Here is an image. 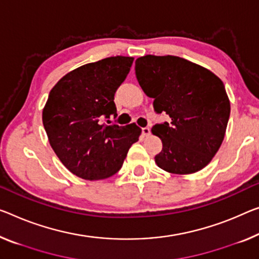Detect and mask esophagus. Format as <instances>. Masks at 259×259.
I'll use <instances>...</instances> for the list:
<instances>
[{"label": "esophagus", "instance_id": "34e87169", "mask_svg": "<svg viewBox=\"0 0 259 259\" xmlns=\"http://www.w3.org/2000/svg\"><path fill=\"white\" fill-rule=\"evenodd\" d=\"M149 134H150V128H149V127H143V128H142V135H143V137H148Z\"/></svg>", "mask_w": 259, "mask_h": 259}]
</instances>
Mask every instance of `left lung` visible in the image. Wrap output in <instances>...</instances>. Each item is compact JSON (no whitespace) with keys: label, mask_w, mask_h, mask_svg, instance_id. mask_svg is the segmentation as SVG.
Returning <instances> with one entry per match:
<instances>
[{"label":"left lung","mask_w":259,"mask_h":259,"mask_svg":"<svg viewBox=\"0 0 259 259\" xmlns=\"http://www.w3.org/2000/svg\"><path fill=\"white\" fill-rule=\"evenodd\" d=\"M135 75L154 110L171 122L153 126L162 140L155 163L166 172L189 175L205 168L224 141L230 102L224 82L207 68L174 55H145Z\"/></svg>","instance_id":"8db88e82"}]
</instances>
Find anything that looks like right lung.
Here are the masks:
<instances>
[{
	"mask_svg": "<svg viewBox=\"0 0 259 259\" xmlns=\"http://www.w3.org/2000/svg\"><path fill=\"white\" fill-rule=\"evenodd\" d=\"M133 60L118 55L87 63L66 74L50 91L42 110L50 145L62 164L79 178L99 181L113 176L139 140L141 128L134 122H103L117 116L114 94Z\"/></svg>",
	"mask_w": 259,
	"mask_h": 259,
	"instance_id": "obj_1",
	"label": "right lung"
}]
</instances>
